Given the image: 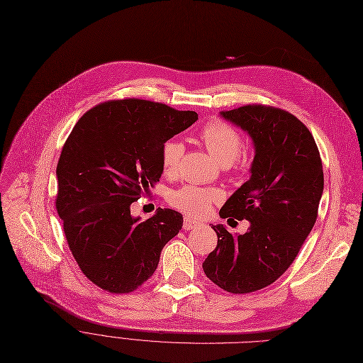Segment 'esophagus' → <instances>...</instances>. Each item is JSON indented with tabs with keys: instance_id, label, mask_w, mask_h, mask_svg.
<instances>
[{
	"instance_id": "obj_1",
	"label": "esophagus",
	"mask_w": 363,
	"mask_h": 363,
	"mask_svg": "<svg viewBox=\"0 0 363 363\" xmlns=\"http://www.w3.org/2000/svg\"><path fill=\"white\" fill-rule=\"evenodd\" d=\"M199 224H201L199 221H196V220H194L191 217H184V220H183V229L184 230H192L196 226H199Z\"/></svg>"
}]
</instances>
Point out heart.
<instances>
[{
  "label": "heart",
  "instance_id": "obj_1",
  "mask_svg": "<svg viewBox=\"0 0 363 363\" xmlns=\"http://www.w3.org/2000/svg\"><path fill=\"white\" fill-rule=\"evenodd\" d=\"M199 137L205 147L221 165H230L242 149V137L239 131L218 119L206 124L201 130ZM183 149V143L179 140H168L164 143L161 164L165 174H174L177 171ZM221 198L223 195L218 189L194 184H186L168 195V201L174 208L191 217L205 216L216 202L221 201Z\"/></svg>",
  "mask_w": 363,
  "mask_h": 363
}]
</instances>
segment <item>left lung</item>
Returning a JSON list of instances; mask_svg holds the SVG:
<instances>
[{"instance_id": "obj_1", "label": "left lung", "mask_w": 363, "mask_h": 363, "mask_svg": "<svg viewBox=\"0 0 363 363\" xmlns=\"http://www.w3.org/2000/svg\"><path fill=\"white\" fill-rule=\"evenodd\" d=\"M247 131L255 157L251 177L220 210L248 220L244 235L213 226L217 247L202 263L206 278L232 294H248L281 278L312 232L323 192L320 155L312 133L292 113L264 105L220 112Z\"/></svg>"}]
</instances>
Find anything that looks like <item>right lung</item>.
I'll return each mask as SVG.
<instances>
[{"mask_svg": "<svg viewBox=\"0 0 363 363\" xmlns=\"http://www.w3.org/2000/svg\"><path fill=\"white\" fill-rule=\"evenodd\" d=\"M196 119L164 103L111 100L85 112L69 134L56 168V210L75 262L99 288L127 294L142 286L182 229L174 210L140 221L130 206L160 182L164 143Z\"/></svg>", "mask_w": 363, "mask_h": 363, "instance_id": "1", "label": "right lung"}]
</instances>
